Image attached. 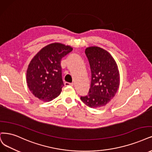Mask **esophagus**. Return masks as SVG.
<instances>
[{
  "label": "esophagus",
  "instance_id": "esophagus-1",
  "mask_svg": "<svg viewBox=\"0 0 152 152\" xmlns=\"http://www.w3.org/2000/svg\"><path fill=\"white\" fill-rule=\"evenodd\" d=\"M65 86H74V83H67V82H66L64 83Z\"/></svg>",
  "mask_w": 152,
  "mask_h": 152
}]
</instances>
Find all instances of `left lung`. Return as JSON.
Instances as JSON below:
<instances>
[{
	"label": "left lung",
	"mask_w": 152,
	"mask_h": 152,
	"mask_svg": "<svg viewBox=\"0 0 152 152\" xmlns=\"http://www.w3.org/2000/svg\"><path fill=\"white\" fill-rule=\"evenodd\" d=\"M85 54L90 65L91 81L88 94L81 99L91 108L103 107L114 98L119 88L117 64L107 50L99 47H88Z\"/></svg>",
	"instance_id": "obj_1"
}]
</instances>
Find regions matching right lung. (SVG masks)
I'll return each mask as SVG.
<instances>
[{
	"instance_id": "add662e5",
	"label": "right lung",
	"mask_w": 152,
	"mask_h": 152,
	"mask_svg": "<svg viewBox=\"0 0 152 152\" xmlns=\"http://www.w3.org/2000/svg\"><path fill=\"white\" fill-rule=\"evenodd\" d=\"M72 50L69 46L55 42L34 56L26 73L27 86L34 96L45 102L59 96L64 86L61 60Z\"/></svg>"
}]
</instances>
